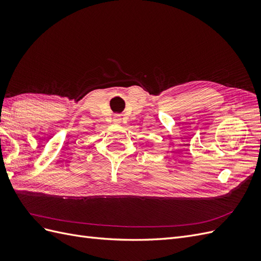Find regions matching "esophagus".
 I'll use <instances>...</instances> for the list:
<instances>
[{"instance_id": "1", "label": "esophagus", "mask_w": 261, "mask_h": 261, "mask_svg": "<svg viewBox=\"0 0 261 261\" xmlns=\"http://www.w3.org/2000/svg\"><path fill=\"white\" fill-rule=\"evenodd\" d=\"M121 115H115V117H114V123H116V124H120L121 123Z\"/></svg>"}]
</instances>
